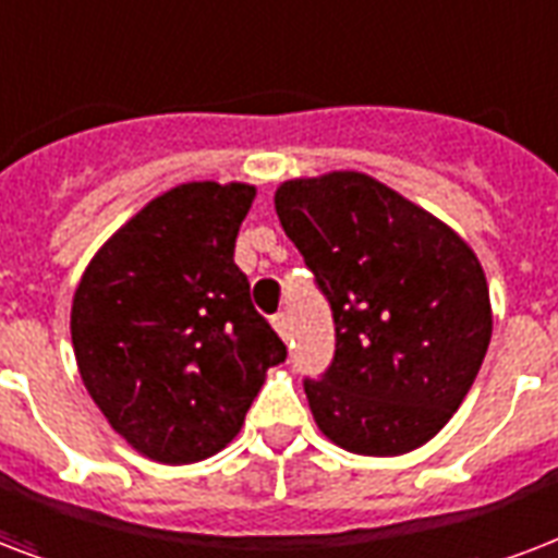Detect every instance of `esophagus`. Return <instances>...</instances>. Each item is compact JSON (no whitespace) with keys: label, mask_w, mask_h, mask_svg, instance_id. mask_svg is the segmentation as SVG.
Segmentation results:
<instances>
[{"label":"esophagus","mask_w":558,"mask_h":558,"mask_svg":"<svg viewBox=\"0 0 558 558\" xmlns=\"http://www.w3.org/2000/svg\"><path fill=\"white\" fill-rule=\"evenodd\" d=\"M271 327L278 330V336L283 339V342H289V339H292V322H289L287 313H278V316L271 318Z\"/></svg>","instance_id":"34e87169"}]
</instances>
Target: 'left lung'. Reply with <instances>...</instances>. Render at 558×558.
<instances>
[{
  "label": "left lung",
  "instance_id": "obj_1",
  "mask_svg": "<svg viewBox=\"0 0 558 558\" xmlns=\"http://www.w3.org/2000/svg\"><path fill=\"white\" fill-rule=\"evenodd\" d=\"M275 210L333 310V363L322 380H304L318 430L363 457L427 445L459 410L492 339L477 254L363 172L283 181Z\"/></svg>",
  "mask_w": 558,
  "mask_h": 558
}]
</instances>
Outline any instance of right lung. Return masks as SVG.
<instances>
[{
    "mask_svg": "<svg viewBox=\"0 0 558 558\" xmlns=\"http://www.w3.org/2000/svg\"><path fill=\"white\" fill-rule=\"evenodd\" d=\"M257 190L190 181L110 236L72 298L81 380L143 457L190 465L233 441L287 345L233 263Z\"/></svg>",
    "mask_w": 558,
    "mask_h": 558,
    "instance_id": "1",
    "label": "right lung"
}]
</instances>
